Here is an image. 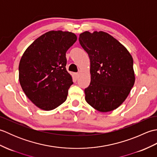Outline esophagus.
Segmentation results:
<instances>
[{
	"mask_svg": "<svg viewBox=\"0 0 157 157\" xmlns=\"http://www.w3.org/2000/svg\"><path fill=\"white\" fill-rule=\"evenodd\" d=\"M74 77H75V78L77 79H78V78H79V73H74Z\"/></svg>",
	"mask_w": 157,
	"mask_h": 157,
	"instance_id": "obj_1",
	"label": "esophagus"
}]
</instances>
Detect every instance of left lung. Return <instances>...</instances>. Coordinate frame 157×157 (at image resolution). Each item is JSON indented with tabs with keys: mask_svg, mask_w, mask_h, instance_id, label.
I'll use <instances>...</instances> for the list:
<instances>
[{
	"mask_svg": "<svg viewBox=\"0 0 157 157\" xmlns=\"http://www.w3.org/2000/svg\"><path fill=\"white\" fill-rule=\"evenodd\" d=\"M79 41L90 60L91 81L84 90L86 101L100 112L113 111L124 102L134 86L132 56L104 32H84Z\"/></svg>",
	"mask_w": 157,
	"mask_h": 157,
	"instance_id": "left-lung-1",
	"label": "left lung"
}]
</instances>
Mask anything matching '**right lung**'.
<instances>
[{
	"label": "right lung",
	"mask_w": 157,
	"mask_h": 157,
	"mask_svg": "<svg viewBox=\"0 0 157 157\" xmlns=\"http://www.w3.org/2000/svg\"><path fill=\"white\" fill-rule=\"evenodd\" d=\"M77 40L69 32L50 31L33 42L19 65L20 84L38 108L51 111L64 102L73 82L66 69V52Z\"/></svg>",
	"instance_id": "obj_1"
}]
</instances>
